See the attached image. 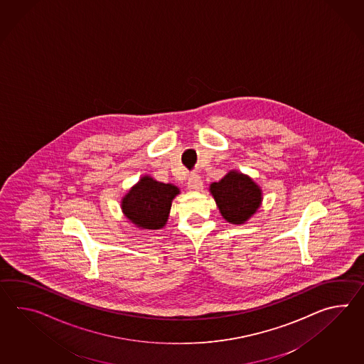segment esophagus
<instances>
[{
    "label": "esophagus",
    "mask_w": 364,
    "mask_h": 364,
    "mask_svg": "<svg viewBox=\"0 0 364 364\" xmlns=\"http://www.w3.org/2000/svg\"><path fill=\"white\" fill-rule=\"evenodd\" d=\"M203 186L201 178L197 173H191V176L188 178V189L194 191V192H200Z\"/></svg>",
    "instance_id": "obj_1"
}]
</instances>
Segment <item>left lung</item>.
<instances>
[{
    "label": "left lung",
    "mask_w": 364,
    "mask_h": 364,
    "mask_svg": "<svg viewBox=\"0 0 364 364\" xmlns=\"http://www.w3.org/2000/svg\"><path fill=\"white\" fill-rule=\"evenodd\" d=\"M210 192L227 222L240 225L259 209L261 191L252 178L231 171L218 183H213Z\"/></svg>",
    "instance_id": "left-lung-1"
}]
</instances>
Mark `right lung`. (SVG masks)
I'll use <instances>...</instances> for the list:
<instances>
[{
    "label": "right lung",
    "instance_id": "add662e5",
    "mask_svg": "<svg viewBox=\"0 0 364 364\" xmlns=\"http://www.w3.org/2000/svg\"><path fill=\"white\" fill-rule=\"evenodd\" d=\"M176 194H178L176 186L145 176L124 197L122 211L136 226L145 230H159L168 219L171 202Z\"/></svg>",
    "mask_w": 364,
    "mask_h": 364
}]
</instances>
